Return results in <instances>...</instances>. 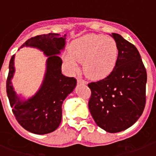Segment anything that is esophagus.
Instances as JSON below:
<instances>
[{"instance_id":"34e87169","label":"esophagus","mask_w":156,"mask_h":156,"mask_svg":"<svg viewBox=\"0 0 156 156\" xmlns=\"http://www.w3.org/2000/svg\"><path fill=\"white\" fill-rule=\"evenodd\" d=\"M77 81H78V84H87V82H86L84 80H83L82 78H78V79H77Z\"/></svg>"}]
</instances>
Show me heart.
<instances>
[{"mask_svg": "<svg viewBox=\"0 0 156 156\" xmlns=\"http://www.w3.org/2000/svg\"><path fill=\"white\" fill-rule=\"evenodd\" d=\"M117 44L114 39L102 34H87L75 39L69 47L66 61L72 68L83 61L84 73L92 79H103L112 72L118 60Z\"/></svg>", "mask_w": 156, "mask_h": 156, "instance_id": "1", "label": "heart"}]
</instances>
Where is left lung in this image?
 Instances as JSON below:
<instances>
[{
    "instance_id": "obj_1",
    "label": "left lung",
    "mask_w": 156,
    "mask_h": 156,
    "mask_svg": "<svg viewBox=\"0 0 156 156\" xmlns=\"http://www.w3.org/2000/svg\"><path fill=\"white\" fill-rule=\"evenodd\" d=\"M119 54L114 70L104 79L88 84L91 96L88 107L96 124L109 133L133 125L146 104V71L136 47L116 33Z\"/></svg>"
}]
</instances>
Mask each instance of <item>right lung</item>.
<instances>
[{"label": "right lung", "mask_w": 156, "mask_h": 156, "mask_svg": "<svg viewBox=\"0 0 156 156\" xmlns=\"http://www.w3.org/2000/svg\"><path fill=\"white\" fill-rule=\"evenodd\" d=\"M66 36L49 33L31 37L21 46L37 48L48 56L43 82L34 95L23 100L14 90L11 80L15 73L14 59L11 57L7 80V94L12 113L20 125L35 134H46L57 129L62 120L64 100L76 86L75 78L62 74V59L58 55L64 50Z\"/></svg>", "instance_id": "add662e5"}]
</instances>
